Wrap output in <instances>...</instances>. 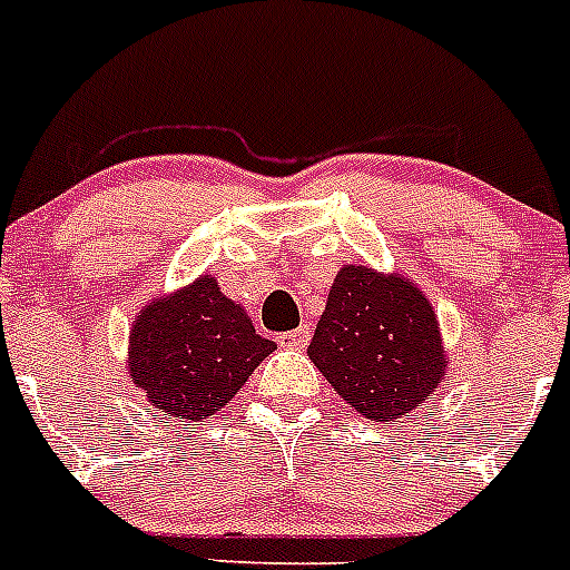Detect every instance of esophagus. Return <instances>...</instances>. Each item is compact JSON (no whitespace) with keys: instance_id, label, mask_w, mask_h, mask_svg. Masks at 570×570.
<instances>
[{"instance_id":"34e87169","label":"esophagus","mask_w":570,"mask_h":570,"mask_svg":"<svg viewBox=\"0 0 570 570\" xmlns=\"http://www.w3.org/2000/svg\"><path fill=\"white\" fill-rule=\"evenodd\" d=\"M311 340V328L308 325H302V328H294V331H285V334L276 336V342H279L282 347H305Z\"/></svg>"}]
</instances>
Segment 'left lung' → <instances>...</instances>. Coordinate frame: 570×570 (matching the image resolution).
<instances>
[{
	"label": "left lung",
	"instance_id": "8db88e82",
	"mask_svg": "<svg viewBox=\"0 0 570 570\" xmlns=\"http://www.w3.org/2000/svg\"><path fill=\"white\" fill-rule=\"evenodd\" d=\"M308 356L336 394L371 422L394 425L445 376L440 322L402 274L345 265L331 285Z\"/></svg>",
	"mask_w": 570,
	"mask_h": 570
}]
</instances>
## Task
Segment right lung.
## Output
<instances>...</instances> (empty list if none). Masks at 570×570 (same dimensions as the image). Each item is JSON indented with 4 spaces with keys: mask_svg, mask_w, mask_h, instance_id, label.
Masks as SVG:
<instances>
[{
    "mask_svg": "<svg viewBox=\"0 0 570 570\" xmlns=\"http://www.w3.org/2000/svg\"><path fill=\"white\" fill-rule=\"evenodd\" d=\"M214 276L145 305L130 328L128 374L168 420L203 422L274 351Z\"/></svg>",
    "mask_w": 570,
    "mask_h": 570,
    "instance_id": "add662e5",
    "label": "right lung"
}]
</instances>
